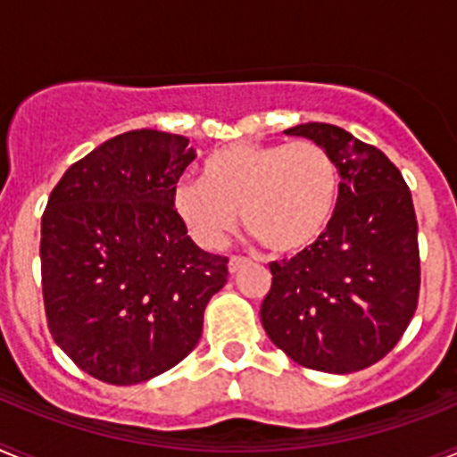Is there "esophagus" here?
Masks as SVG:
<instances>
[{
    "label": "esophagus",
    "instance_id": "1",
    "mask_svg": "<svg viewBox=\"0 0 457 457\" xmlns=\"http://www.w3.org/2000/svg\"><path fill=\"white\" fill-rule=\"evenodd\" d=\"M247 263H249L247 258H242V256H231V258H228V272H231V274L240 272V270L245 268V265H247Z\"/></svg>",
    "mask_w": 457,
    "mask_h": 457
}]
</instances>
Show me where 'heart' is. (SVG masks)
<instances>
[{
    "instance_id": "b5f03b06",
    "label": "heart",
    "mask_w": 457,
    "mask_h": 457,
    "mask_svg": "<svg viewBox=\"0 0 457 457\" xmlns=\"http://www.w3.org/2000/svg\"><path fill=\"white\" fill-rule=\"evenodd\" d=\"M341 201L337 160L316 141H236L210 153L201 180H179L176 217L204 249H220L240 217L274 253L313 247L332 226Z\"/></svg>"
}]
</instances>
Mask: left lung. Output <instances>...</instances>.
Returning a JSON list of instances; mask_svg holds the SVG:
<instances>
[{
  "mask_svg": "<svg viewBox=\"0 0 457 457\" xmlns=\"http://www.w3.org/2000/svg\"><path fill=\"white\" fill-rule=\"evenodd\" d=\"M286 135L316 141L341 171L329 231L290 261L270 263L261 306L265 334L293 361L322 373H354L391 353L419 300L417 215L389 157L329 123Z\"/></svg>",
  "mask_w": 457,
  "mask_h": 457,
  "instance_id": "obj_1",
  "label": "left lung"
}]
</instances>
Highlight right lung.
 Wrapping results in <instances>:
<instances>
[{
    "label": "right lung",
    "mask_w": 457,
    "mask_h": 457,
    "mask_svg": "<svg viewBox=\"0 0 457 457\" xmlns=\"http://www.w3.org/2000/svg\"><path fill=\"white\" fill-rule=\"evenodd\" d=\"M196 153L187 137L130 130L72 164L40 220L54 343L96 379L139 385L183 361L228 258L194 245L171 204Z\"/></svg>",
    "instance_id": "1"
}]
</instances>
